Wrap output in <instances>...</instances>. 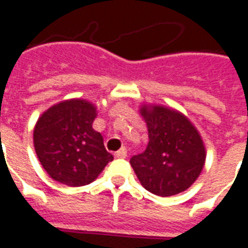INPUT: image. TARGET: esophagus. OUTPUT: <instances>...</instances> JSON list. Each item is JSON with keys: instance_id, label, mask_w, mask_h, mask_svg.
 <instances>
[{"instance_id": "obj_1", "label": "esophagus", "mask_w": 248, "mask_h": 248, "mask_svg": "<svg viewBox=\"0 0 248 248\" xmlns=\"http://www.w3.org/2000/svg\"><path fill=\"white\" fill-rule=\"evenodd\" d=\"M115 156H117V158H126V156H127V149H126V147H122L121 150H118L115 153Z\"/></svg>"}]
</instances>
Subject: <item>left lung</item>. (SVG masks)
I'll list each match as a JSON object with an SVG mask.
<instances>
[{
	"label": "left lung",
	"instance_id": "left-lung-1",
	"mask_svg": "<svg viewBox=\"0 0 248 248\" xmlns=\"http://www.w3.org/2000/svg\"><path fill=\"white\" fill-rule=\"evenodd\" d=\"M140 114L149 131V143L130 163L147 191L171 197L186 191L202 172L206 146L188 117L159 103H142Z\"/></svg>",
	"mask_w": 248,
	"mask_h": 248
}]
</instances>
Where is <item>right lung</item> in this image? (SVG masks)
Returning <instances> with one entry per match:
<instances>
[{
  "label": "right lung",
  "mask_w": 248,
  "mask_h": 248,
  "mask_svg": "<svg viewBox=\"0 0 248 248\" xmlns=\"http://www.w3.org/2000/svg\"><path fill=\"white\" fill-rule=\"evenodd\" d=\"M97 114L95 103L83 98L65 99L41 114L33 143L51 179L70 187L85 186L113 161L101 133L93 129Z\"/></svg>",
  "instance_id": "1"
}]
</instances>
